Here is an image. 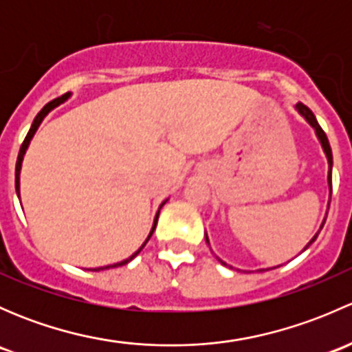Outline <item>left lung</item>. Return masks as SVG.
Returning a JSON list of instances; mask_svg holds the SVG:
<instances>
[{
  "label": "left lung",
  "instance_id": "1",
  "mask_svg": "<svg viewBox=\"0 0 352 352\" xmlns=\"http://www.w3.org/2000/svg\"><path fill=\"white\" fill-rule=\"evenodd\" d=\"M296 110H298V112L301 113V116L305 117V119H307V122L310 124L311 127H314V129H315V134H317L318 141H320L322 148H324V153H325V156H327V162H329V177H327V180H329V189H330V194H332V150H330V144H329V140H327V134L324 133V129H322V127H320V124H318V122H317V119H315L314 112H311V110L308 109L307 105H303V104H296ZM329 202H330V199H329ZM324 223H325V221H324ZM324 223H322L320 230L324 228ZM318 233H320V232H318ZM318 233H315V236H314V239H311L310 242H308V245H307V247L303 248V250H307V248L310 247V245L314 243L315 240H317ZM206 242L209 243V240H208V235H206ZM218 261L221 262L223 265H226L225 262L221 261V258H218Z\"/></svg>",
  "mask_w": 352,
  "mask_h": 352
}]
</instances>
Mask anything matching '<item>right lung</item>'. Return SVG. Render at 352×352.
<instances>
[{"mask_svg":"<svg viewBox=\"0 0 352 352\" xmlns=\"http://www.w3.org/2000/svg\"><path fill=\"white\" fill-rule=\"evenodd\" d=\"M67 97H69V94H66V95H63V97H59V98H54V100L52 102H49L47 105H44V109L41 110V112L37 113V116H35V119H34V122H32V127H30V131H28V134L27 136H25V140H23V143H22V148H20V153H19V160H16V166H15V189H16V196H20V170H22V162H23V155H25V151H27V148H28V144H30V140L32 138H34V134H35V131L38 129V126H41V122L42 120H44V117L47 116L49 112H51L52 109H56L58 107V105H61L63 102H66L67 100ZM166 201H163L162 204H160V208H158V212H156V216H155V221H153V228H151V232H150V235H148V239L144 240V243L141 245L140 248H138L136 252H134L133 255H131V257H127L126 261H122V262H117V264H112V265H105V267H97V269H90V271H104V269H112V267H119V265H126L127 262H131L133 261L134 257H136L138 254H140L141 250H143V247L144 245L148 243V240L151 239V235H153V232H155V228H156V221H158V214H160V209H162V206L165 204Z\"/></svg>","mask_w":352,"mask_h":352,"instance_id":"right-lung-1","label":"right lung"}]
</instances>
